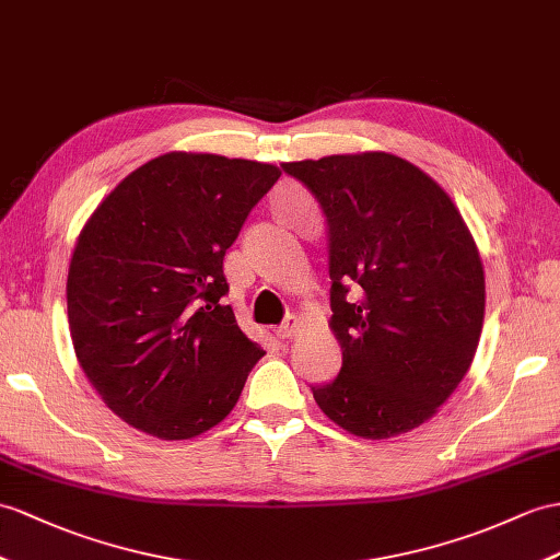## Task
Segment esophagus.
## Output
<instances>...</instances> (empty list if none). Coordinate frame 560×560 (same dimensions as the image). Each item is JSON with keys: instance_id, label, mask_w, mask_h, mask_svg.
<instances>
[{"instance_id": "obj_1", "label": "esophagus", "mask_w": 560, "mask_h": 560, "mask_svg": "<svg viewBox=\"0 0 560 560\" xmlns=\"http://www.w3.org/2000/svg\"><path fill=\"white\" fill-rule=\"evenodd\" d=\"M296 330H299V318H296V316H288V318H284L282 325H278L276 335H278L280 339H290V337L296 335Z\"/></svg>"}]
</instances>
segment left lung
I'll use <instances>...</instances> for the list:
<instances>
[{
    "mask_svg": "<svg viewBox=\"0 0 560 560\" xmlns=\"http://www.w3.org/2000/svg\"><path fill=\"white\" fill-rule=\"evenodd\" d=\"M318 199L330 247V327L342 371L311 387L363 440L430 420L466 377L485 320V270L452 197L385 152L282 163Z\"/></svg>",
    "mask_w": 560,
    "mask_h": 560,
    "instance_id": "left-lung-1",
    "label": "left lung"
}]
</instances>
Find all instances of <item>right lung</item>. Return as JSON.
<instances>
[{
  "mask_svg": "<svg viewBox=\"0 0 560 560\" xmlns=\"http://www.w3.org/2000/svg\"><path fill=\"white\" fill-rule=\"evenodd\" d=\"M280 168L171 152L147 161L80 230L68 268L75 357L112 411L189 440L233 411L264 349L223 304V256Z\"/></svg>",
  "mask_w": 560,
  "mask_h": 560,
  "instance_id": "add662e5",
  "label": "right lung"
}]
</instances>
